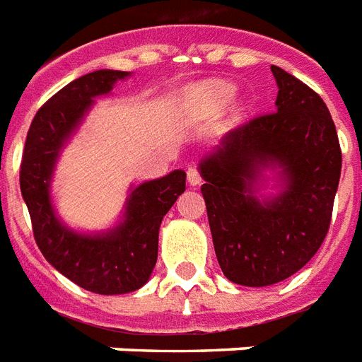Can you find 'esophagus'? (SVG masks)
Listing matches in <instances>:
<instances>
[{
	"mask_svg": "<svg viewBox=\"0 0 362 362\" xmlns=\"http://www.w3.org/2000/svg\"><path fill=\"white\" fill-rule=\"evenodd\" d=\"M187 182L192 184V186H199L201 184V175H199V170L195 167H189L187 169Z\"/></svg>",
	"mask_w": 362,
	"mask_h": 362,
	"instance_id": "obj_1",
	"label": "esophagus"
}]
</instances>
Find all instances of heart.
<instances>
[{"label":"heart","mask_w":362,"mask_h":362,"mask_svg":"<svg viewBox=\"0 0 362 362\" xmlns=\"http://www.w3.org/2000/svg\"><path fill=\"white\" fill-rule=\"evenodd\" d=\"M237 93V88L227 81H204L192 86L186 92L187 109L195 110L199 115L216 116L221 110L227 109L233 98Z\"/></svg>","instance_id":"b5f03b06"}]
</instances>
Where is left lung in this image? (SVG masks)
I'll return each instance as SVG.
<instances>
[{"label": "left lung", "mask_w": 362, "mask_h": 362, "mask_svg": "<svg viewBox=\"0 0 362 362\" xmlns=\"http://www.w3.org/2000/svg\"><path fill=\"white\" fill-rule=\"evenodd\" d=\"M276 112L253 118L206 153L199 173L216 257L233 284L264 287L300 270L331 223L342 152L323 99L272 65ZM272 170L279 192L260 187Z\"/></svg>", "instance_id": "obj_1"}]
</instances>
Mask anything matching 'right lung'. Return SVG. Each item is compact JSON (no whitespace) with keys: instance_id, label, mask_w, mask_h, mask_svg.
Instances as JSON below:
<instances>
[{"instance_id":"add662e5","label":"right lung","mask_w":362,"mask_h":362,"mask_svg":"<svg viewBox=\"0 0 362 362\" xmlns=\"http://www.w3.org/2000/svg\"><path fill=\"white\" fill-rule=\"evenodd\" d=\"M127 76V71L99 69L62 88L37 110L20 165V192L41 253L65 278L99 295L136 291L150 280L161 220L186 189L182 169L131 186L120 221L107 231H75L56 214L50 187L59 153L95 99L109 95L116 82Z\"/></svg>"}]
</instances>
